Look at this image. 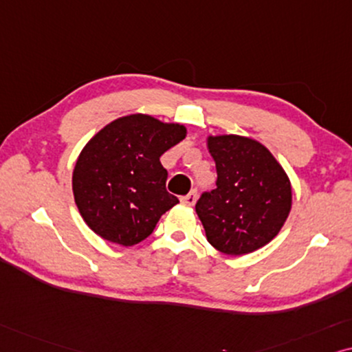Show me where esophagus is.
<instances>
[{
  "label": "esophagus",
  "mask_w": 352,
  "mask_h": 352,
  "mask_svg": "<svg viewBox=\"0 0 352 352\" xmlns=\"http://www.w3.org/2000/svg\"><path fill=\"white\" fill-rule=\"evenodd\" d=\"M180 201L184 204H188V206H193L195 203H196V190H193V191H190L188 195H185V196H182L180 198Z\"/></svg>",
  "instance_id": "1"
}]
</instances>
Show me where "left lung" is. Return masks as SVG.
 <instances>
[{"mask_svg":"<svg viewBox=\"0 0 352 352\" xmlns=\"http://www.w3.org/2000/svg\"><path fill=\"white\" fill-rule=\"evenodd\" d=\"M215 188L196 203L208 241L228 256L259 250L274 240L292 209V185L269 149L238 135L209 137Z\"/></svg>","mask_w":352,"mask_h":352,"instance_id":"obj_1","label":"left lung"}]
</instances>
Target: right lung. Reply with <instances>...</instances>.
Instances as JSON below:
<instances>
[{"mask_svg":"<svg viewBox=\"0 0 352 352\" xmlns=\"http://www.w3.org/2000/svg\"><path fill=\"white\" fill-rule=\"evenodd\" d=\"M185 135L184 125L144 114L120 117L100 130L72 177L75 204L88 227L122 246L151 235L161 215L179 203L166 190L167 170L159 157Z\"/></svg>","mask_w":352,"mask_h":352,"instance_id":"obj_1","label":"right lung"}]
</instances>
